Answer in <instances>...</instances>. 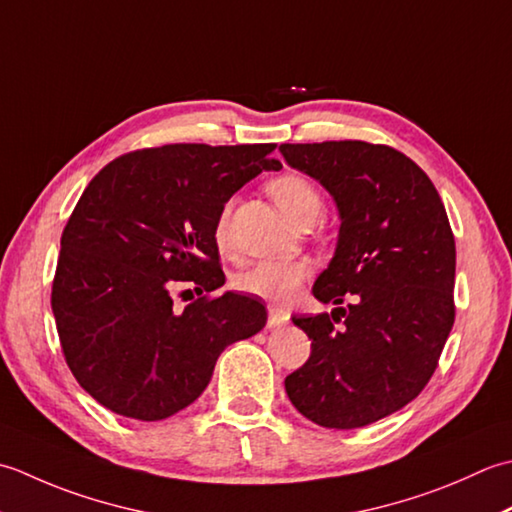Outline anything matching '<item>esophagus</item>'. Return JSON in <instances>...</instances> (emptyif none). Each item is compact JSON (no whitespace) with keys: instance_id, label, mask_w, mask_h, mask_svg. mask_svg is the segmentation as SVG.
Returning <instances> with one entry per match:
<instances>
[{"instance_id":"esophagus-1","label":"esophagus","mask_w":512,"mask_h":512,"mask_svg":"<svg viewBox=\"0 0 512 512\" xmlns=\"http://www.w3.org/2000/svg\"><path fill=\"white\" fill-rule=\"evenodd\" d=\"M289 320V314L280 307H269V316H267V325L269 327H283Z\"/></svg>"}]
</instances>
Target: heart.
<instances>
[{
	"instance_id": "heart-1",
	"label": "heart",
	"mask_w": 512,
	"mask_h": 512,
	"mask_svg": "<svg viewBox=\"0 0 512 512\" xmlns=\"http://www.w3.org/2000/svg\"><path fill=\"white\" fill-rule=\"evenodd\" d=\"M269 196L274 198L278 210L291 223H300L305 218H314L322 212V194L305 174L287 172L271 179L267 185ZM214 241L221 249L229 245V207L225 205L214 225ZM307 260H263L254 267L245 269L236 276V289L249 296H258L274 305H285L296 296L300 285L309 276Z\"/></svg>"
}]
</instances>
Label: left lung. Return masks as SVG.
<instances>
[{"instance_id": "obj_1", "label": "left lung", "mask_w": 512, "mask_h": 512, "mask_svg": "<svg viewBox=\"0 0 512 512\" xmlns=\"http://www.w3.org/2000/svg\"><path fill=\"white\" fill-rule=\"evenodd\" d=\"M280 152L327 187L342 221L336 256L314 285L338 307L291 318L311 356L285 391L307 420L360 429L415 400L437 369L455 322L453 229L429 176L389 145L283 143Z\"/></svg>"}]
</instances>
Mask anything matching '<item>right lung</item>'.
I'll use <instances>...</instances> for the list:
<instances>
[{
  "instance_id": "obj_1",
  "label": "right lung",
  "mask_w": 512,
  "mask_h": 512,
  "mask_svg": "<svg viewBox=\"0 0 512 512\" xmlns=\"http://www.w3.org/2000/svg\"><path fill=\"white\" fill-rule=\"evenodd\" d=\"M276 143H170L110 161L61 234L50 305L66 364L112 413L159 422L190 406L227 344L265 327L263 302L227 291L214 225ZM199 298L176 310L171 289Z\"/></svg>"
}]
</instances>
